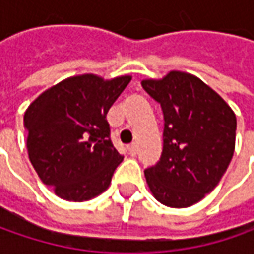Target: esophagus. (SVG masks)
<instances>
[{
  "label": "esophagus",
  "mask_w": 254,
  "mask_h": 254,
  "mask_svg": "<svg viewBox=\"0 0 254 254\" xmlns=\"http://www.w3.org/2000/svg\"><path fill=\"white\" fill-rule=\"evenodd\" d=\"M128 154L134 157L135 154H137V145L135 144H131V145H128Z\"/></svg>",
  "instance_id": "esophagus-1"
}]
</instances>
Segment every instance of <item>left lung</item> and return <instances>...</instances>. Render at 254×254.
Returning <instances> with one entry per match:
<instances>
[{
    "label": "left lung",
    "mask_w": 254,
    "mask_h": 254,
    "mask_svg": "<svg viewBox=\"0 0 254 254\" xmlns=\"http://www.w3.org/2000/svg\"><path fill=\"white\" fill-rule=\"evenodd\" d=\"M141 84L164 113L161 158L144 171L148 188L165 206H192L219 184L229 167L236 116L212 87L187 72L171 70Z\"/></svg>",
    "instance_id": "left-lung-1"
}]
</instances>
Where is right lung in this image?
<instances>
[{
  "instance_id": "1",
  "label": "right lung",
  "mask_w": 254,
  "mask_h": 254,
  "mask_svg": "<svg viewBox=\"0 0 254 254\" xmlns=\"http://www.w3.org/2000/svg\"><path fill=\"white\" fill-rule=\"evenodd\" d=\"M131 76L67 77L41 93L24 114L26 148L41 181L64 200L83 202L109 188L123 157L106 114Z\"/></svg>"
}]
</instances>
